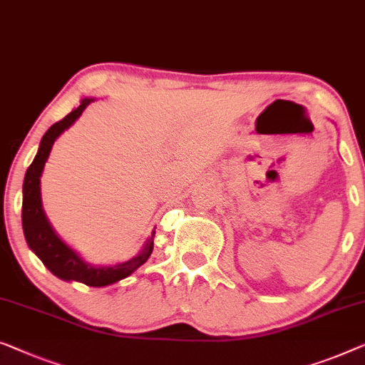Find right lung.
Returning <instances> with one entry per match:
<instances>
[{
	"label": "right lung",
	"instance_id": "add662e5",
	"mask_svg": "<svg viewBox=\"0 0 365 365\" xmlns=\"http://www.w3.org/2000/svg\"><path fill=\"white\" fill-rule=\"evenodd\" d=\"M93 102V98H82L81 105L73 108L66 118L57 121L46 131L42 136L38 155L31 163L24 176L23 184V230L26 242L31 250L41 258V262L54 273L57 278L66 279V282H81L87 287H107V284L117 283L120 279L130 277L131 273L143 265L150 258L155 245V230L150 239L146 240L145 247L141 248L138 255L130 260L117 263L110 267H93L86 263L71 247L66 245L52 229L49 220H47L44 209L41 202V174L44 165L49 158L54 141L59 138L61 133L73 125L81 117L87 105Z\"/></svg>",
	"mask_w": 365,
	"mask_h": 365
}]
</instances>
